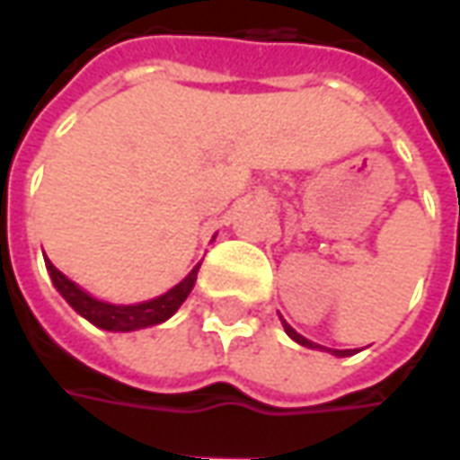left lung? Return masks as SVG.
Returning <instances> with one entry per match:
<instances>
[{
  "mask_svg": "<svg viewBox=\"0 0 460 460\" xmlns=\"http://www.w3.org/2000/svg\"><path fill=\"white\" fill-rule=\"evenodd\" d=\"M282 325H285V333H288V336H290L293 341H297L300 346H308V349H318V351H323V346H318V343H313V341H308L305 336H300L293 325H288L285 321H282ZM331 354H336V357H351V351H339V349H333Z\"/></svg>",
  "mask_w": 460,
  "mask_h": 460,
  "instance_id": "8db88e82",
  "label": "left lung"
}]
</instances>
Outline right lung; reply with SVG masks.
<instances>
[{
    "mask_svg": "<svg viewBox=\"0 0 460 460\" xmlns=\"http://www.w3.org/2000/svg\"><path fill=\"white\" fill-rule=\"evenodd\" d=\"M45 267L50 272V279H53L58 293L66 297V303L78 315H84L88 323L99 325L103 331H121L124 333V331H137V328H147V325H157L167 321L175 310L181 308L182 303H185V297L193 290L200 264H196L188 272V278L181 279L172 290H167L160 297L145 300V303H135V305H114V303L96 300L86 290H81L73 279L66 278L60 270H56V264L50 260H45Z\"/></svg>",
    "mask_w": 460,
    "mask_h": 460,
    "instance_id": "obj_1",
    "label": "right lung"
}]
</instances>
